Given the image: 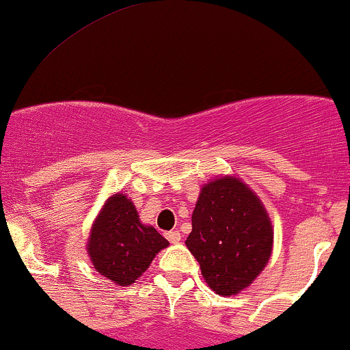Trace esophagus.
<instances>
[{"label":"esophagus","mask_w":350,"mask_h":350,"mask_svg":"<svg viewBox=\"0 0 350 350\" xmlns=\"http://www.w3.org/2000/svg\"><path fill=\"white\" fill-rule=\"evenodd\" d=\"M165 237H167L168 242H170V243H178V242H180V239H182V235H180V232H178V230L167 232V234H165Z\"/></svg>","instance_id":"34e87169"}]
</instances>
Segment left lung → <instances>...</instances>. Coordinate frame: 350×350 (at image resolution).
Returning <instances> with one entry per match:
<instances>
[{
    "label": "left lung",
    "instance_id": "obj_1",
    "mask_svg": "<svg viewBox=\"0 0 350 350\" xmlns=\"http://www.w3.org/2000/svg\"><path fill=\"white\" fill-rule=\"evenodd\" d=\"M273 232L264 205L245 183L224 176L202 189L187 247L219 295H235L264 270Z\"/></svg>",
    "mask_w": 350,
    "mask_h": 350
}]
</instances>
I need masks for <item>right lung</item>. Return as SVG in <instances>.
<instances>
[{
  "instance_id": "1",
  "label": "right lung",
  "mask_w": 350,
  "mask_h": 350,
  "mask_svg": "<svg viewBox=\"0 0 350 350\" xmlns=\"http://www.w3.org/2000/svg\"><path fill=\"white\" fill-rule=\"evenodd\" d=\"M165 247L168 240L153 227L142 224L135 205L122 193L108 198L88 240V254L95 269L118 285L137 280Z\"/></svg>"
}]
</instances>
